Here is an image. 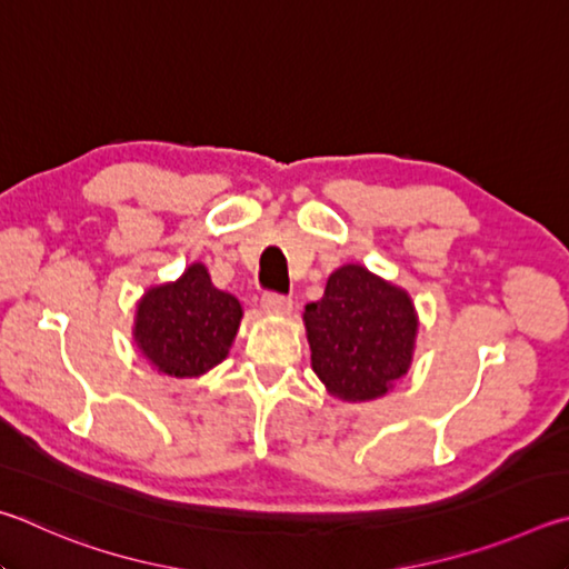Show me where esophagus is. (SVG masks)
<instances>
[{
	"mask_svg": "<svg viewBox=\"0 0 569 569\" xmlns=\"http://www.w3.org/2000/svg\"><path fill=\"white\" fill-rule=\"evenodd\" d=\"M262 310L267 315H290L292 312V300L284 295H277V292H267L262 297Z\"/></svg>",
	"mask_w": 569,
	"mask_h": 569,
	"instance_id": "obj_1",
	"label": "esophagus"
}]
</instances>
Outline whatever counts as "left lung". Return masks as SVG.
I'll list each match as a JSON object with an SVG mask.
<instances>
[{"mask_svg": "<svg viewBox=\"0 0 569 569\" xmlns=\"http://www.w3.org/2000/svg\"><path fill=\"white\" fill-rule=\"evenodd\" d=\"M312 370L345 402H370L412 365L417 312L410 295L362 264L327 279L325 297L305 307Z\"/></svg>", "mask_w": 569, "mask_h": 569, "instance_id": "1", "label": "left lung"}]
</instances>
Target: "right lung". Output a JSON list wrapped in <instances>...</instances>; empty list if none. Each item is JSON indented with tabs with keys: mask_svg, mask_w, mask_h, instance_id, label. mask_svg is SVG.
Returning a JSON list of instances; mask_svg holds the SVG:
<instances>
[{
	"mask_svg": "<svg viewBox=\"0 0 569 569\" xmlns=\"http://www.w3.org/2000/svg\"><path fill=\"white\" fill-rule=\"evenodd\" d=\"M242 320V305L217 290L207 267L194 262L177 282L147 290L137 305L134 342L159 372L199 377L227 357Z\"/></svg>",
	"mask_w": 569,
	"mask_h": 569,
	"instance_id": "1",
	"label": "right lung"
}]
</instances>
